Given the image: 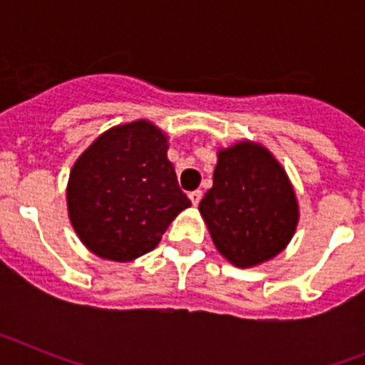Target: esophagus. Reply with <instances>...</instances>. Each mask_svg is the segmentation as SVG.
I'll list each match as a JSON object with an SVG mask.
<instances>
[{"mask_svg":"<svg viewBox=\"0 0 365 365\" xmlns=\"http://www.w3.org/2000/svg\"><path fill=\"white\" fill-rule=\"evenodd\" d=\"M190 201H192L193 206H197L199 202H201V197H202V192L201 190H195V192H190Z\"/></svg>","mask_w":365,"mask_h":365,"instance_id":"34e87169","label":"esophagus"}]
</instances>
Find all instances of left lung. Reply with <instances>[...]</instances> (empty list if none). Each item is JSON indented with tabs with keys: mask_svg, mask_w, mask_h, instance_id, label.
<instances>
[{
	"mask_svg": "<svg viewBox=\"0 0 365 365\" xmlns=\"http://www.w3.org/2000/svg\"><path fill=\"white\" fill-rule=\"evenodd\" d=\"M199 212L217 252L240 269L283 252L299 222L298 197L285 168L248 138L219 148L214 185Z\"/></svg>",
	"mask_w": 365,
	"mask_h": 365,
	"instance_id": "left-lung-1",
	"label": "left lung"
}]
</instances>
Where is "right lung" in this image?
Returning a JSON list of instances; mask_svg holds the SVG:
<instances>
[{
  "mask_svg": "<svg viewBox=\"0 0 365 365\" xmlns=\"http://www.w3.org/2000/svg\"><path fill=\"white\" fill-rule=\"evenodd\" d=\"M170 138L148 118L100 133L74 160L67 215L96 257L128 263L151 252L192 202L168 160Z\"/></svg>",
  "mask_w": 365,
  "mask_h": 365,
  "instance_id": "1",
  "label": "right lung"
}]
</instances>
